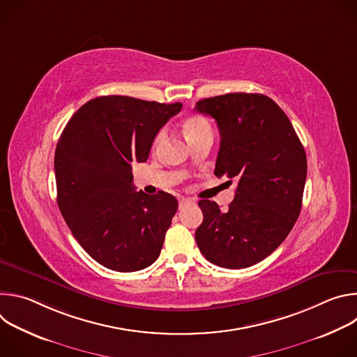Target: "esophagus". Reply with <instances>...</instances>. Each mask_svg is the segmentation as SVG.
I'll return each mask as SVG.
<instances>
[{
    "label": "esophagus",
    "mask_w": 357,
    "mask_h": 357,
    "mask_svg": "<svg viewBox=\"0 0 357 357\" xmlns=\"http://www.w3.org/2000/svg\"><path fill=\"white\" fill-rule=\"evenodd\" d=\"M188 203H193V199H190V197H181L179 199V208L182 209L185 205H188Z\"/></svg>",
    "instance_id": "1"
}]
</instances>
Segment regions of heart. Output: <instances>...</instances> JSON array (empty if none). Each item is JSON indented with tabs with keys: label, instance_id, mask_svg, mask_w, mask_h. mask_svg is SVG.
<instances>
[{
	"label": "heart",
	"instance_id": "1",
	"mask_svg": "<svg viewBox=\"0 0 357 357\" xmlns=\"http://www.w3.org/2000/svg\"><path fill=\"white\" fill-rule=\"evenodd\" d=\"M185 131L188 134V137H193L202 132H206V131H212V126L211 123L202 116H192L186 120L185 123ZM164 138V131H160L154 139V146H157L161 139Z\"/></svg>",
	"mask_w": 357,
	"mask_h": 357
}]
</instances>
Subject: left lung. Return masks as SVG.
Here are the masks:
<instances>
[{"label": "left lung", "instance_id": "8db88e82", "mask_svg": "<svg viewBox=\"0 0 357 357\" xmlns=\"http://www.w3.org/2000/svg\"><path fill=\"white\" fill-rule=\"evenodd\" d=\"M196 112L215 119L220 148L215 175L237 182L229 209L199 200L203 222L195 238L205 259L245 268L268 257L294 227L307 181V155L287 114L259 93L199 100Z\"/></svg>", "mask_w": 357, "mask_h": 357}]
</instances>
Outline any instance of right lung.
Instances as JSON below:
<instances>
[{"label": "right lung", "mask_w": 357, "mask_h": 357, "mask_svg": "<svg viewBox=\"0 0 357 357\" xmlns=\"http://www.w3.org/2000/svg\"><path fill=\"white\" fill-rule=\"evenodd\" d=\"M181 109L101 96L73 114L59 138L58 206L79 244L106 268L138 271L160 257L178 200L167 192H137L131 164L148 160L155 135Z\"/></svg>", "instance_id": "right-lung-1"}]
</instances>
